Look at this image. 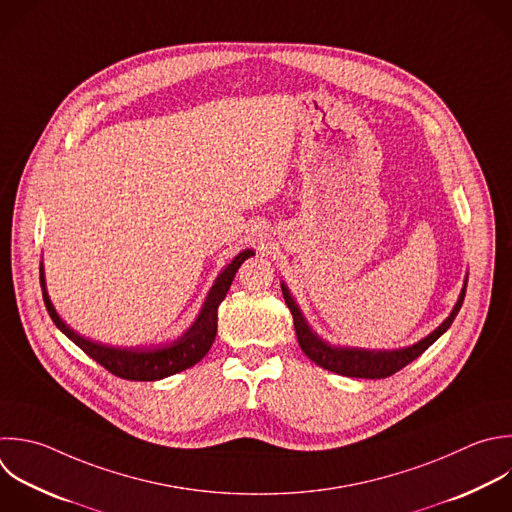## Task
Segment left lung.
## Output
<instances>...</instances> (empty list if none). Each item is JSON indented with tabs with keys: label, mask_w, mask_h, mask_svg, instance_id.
I'll list each match as a JSON object with an SVG mask.
<instances>
[{
	"label": "left lung",
	"mask_w": 512,
	"mask_h": 512,
	"mask_svg": "<svg viewBox=\"0 0 512 512\" xmlns=\"http://www.w3.org/2000/svg\"><path fill=\"white\" fill-rule=\"evenodd\" d=\"M464 292L466 288H462L460 298L454 306V310L450 312V316L432 332L428 334L424 340H420L414 346L402 348V350H390V352H376V350H358V348H334L326 342H322L316 334H312V330L308 328V324L304 322L298 306L294 304L290 292L286 286H282V294H284V302L288 304V310L292 312V320H294V328H296V336H298V344L302 348V352L318 366L342 374V376H350V378H388L394 372L402 370L406 364H410L412 360H416L440 334H444L454 316L458 314L462 300H464Z\"/></svg>",
	"instance_id": "1"
}]
</instances>
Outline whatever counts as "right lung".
Segmentation results:
<instances>
[{
	"label": "right lung",
	"instance_id": "1",
	"mask_svg": "<svg viewBox=\"0 0 512 512\" xmlns=\"http://www.w3.org/2000/svg\"><path fill=\"white\" fill-rule=\"evenodd\" d=\"M250 256H254L252 250L240 252L232 260V264L220 274V278L216 280L214 288L208 294V300H206L198 320L194 322V326L180 340H176L170 346L152 348V350L150 348H136V350L110 348V346L96 344L92 340H86V338L78 336L56 314V310H54V306H52V302L46 294V284H44V272L42 270H40V282H42V288H44V302H46V308H48L54 324L74 344H78L90 358H94L100 366H104L114 376L124 378V380L150 382V380H160V378H166L170 374L182 372V370L194 366L196 362H200L208 354V350H210V346L216 338V332H218V306L226 298L238 268Z\"/></svg>",
	"mask_w": 512,
	"mask_h": 512
}]
</instances>
